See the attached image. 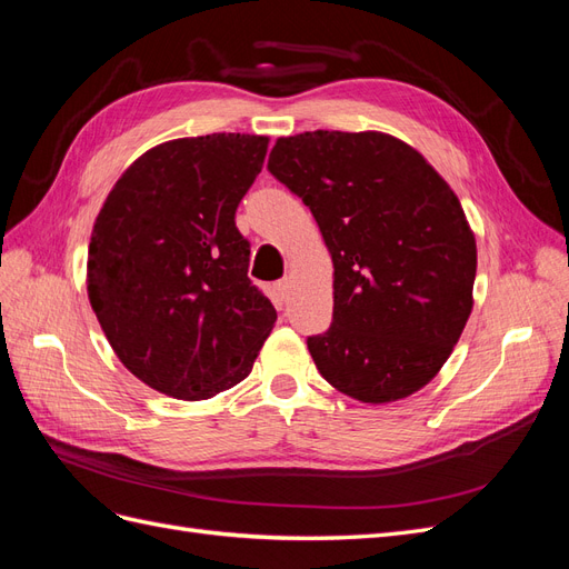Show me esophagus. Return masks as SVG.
<instances>
[{
	"instance_id": "esophagus-1",
	"label": "esophagus",
	"mask_w": 569,
	"mask_h": 569,
	"mask_svg": "<svg viewBox=\"0 0 569 569\" xmlns=\"http://www.w3.org/2000/svg\"><path fill=\"white\" fill-rule=\"evenodd\" d=\"M274 289H278V295H280L282 299H287V297H289V289H291V278L280 280L278 284H274Z\"/></svg>"
}]
</instances>
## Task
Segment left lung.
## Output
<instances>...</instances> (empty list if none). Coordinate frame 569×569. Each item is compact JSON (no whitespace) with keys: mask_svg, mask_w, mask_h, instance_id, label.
I'll return each mask as SVG.
<instances>
[{"mask_svg":"<svg viewBox=\"0 0 569 569\" xmlns=\"http://www.w3.org/2000/svg\"><path fill=\"white\" fill-rule=\"evenodd\" d=\"M268 170L311 209L332 256V325L308 337L320 375L363 403L422 389L472 313L477 244L449 182L375 130L280 137Z\"/></svg>","mask_w":569,"mask_h":569,"instance_id":"left-lung-1","label":"left lung"}]
</instances>
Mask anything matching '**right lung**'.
<instances>
[{
    "mask_svg": "<svg viewBox=\"0 0 569 569\" xmlns=\"http://www.w3.org/2000/svg\"><path fill=\"white\" fill-rule=\"evenodd\" d=\"M268 137L213 132L149 149L94 220L88 297L137 380L182 401L239 385L278 313L249 280L234 211Z\"/></svg>",
    "mask_w": 569,
    "mask_h": 569,
    "instance_id": "add662e5",
    "label": "right lung"
}]
</instances>
